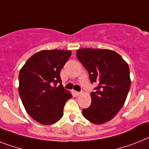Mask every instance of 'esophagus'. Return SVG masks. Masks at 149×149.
<instances>
[{"mask_svg":"<svg viewBox=\"0 0 149 149\" xmlns=\"http://www.w3.org/2000/svg\"><path fill=\"white\" fill-rule=\"evenodd\" d=\"M75 93H76V95H77V96H79V95H80L81 94L83 93V92H76Z\"/></svg>","mask_w":149,"mask_h":149,"instance_id":"esophagus-1","label":"esophagus"}]
</instances>
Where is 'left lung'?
<instances>
[{"instance_id":"left-lung-1","label":"left lung","mask_w":149,"mask_h":149,"mask_svg":"<svg viewBox=\"0 0 149 149\" xmlns=\"http://www.w3.org/2000/svg\"><path fill=\"white\" fill-rule=\"evenodd\" d=\"M77 57L89 72L91 83L97 84L92 92V102L83 115L94 124L111 120L119 112L129 93L131 80L127 63L109 49H79Z\"/></svg>"}]
</instances>
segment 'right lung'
Returning a JSON list of instances; mask_svg holds the SVG:
<instances>
[{"instance_id":"add662e5","label":"right lung","mask_w":149,"mask_h":149,"mask_svg":"<svg viewBox=\"0 0 149 149\" xmlns=\"http://www.w3.org/2000/svg\"><path fill=\"white\" fill-rule=\"evenodd\" d=\"M70 56V50H42L29 58L20 71L18 90L23 105L43 125L60 120L65 103L72 98L63 86L60 74Z\"/></svg>"}]
</instances>
